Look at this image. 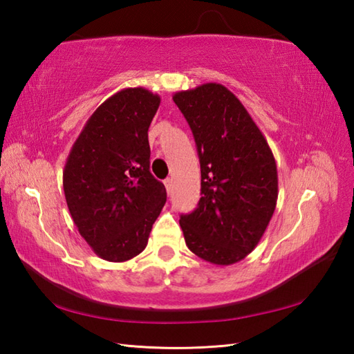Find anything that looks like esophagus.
<instances>
[{
    "label": "esophagus",
    "mask_w": 354,
    "mask_h": 354,
    "mask_svg": "<svg viewBox=\"0 0 354 354\" xmlns=\"http://www.w3.org/2000/svg\"><path fill=\"white\" fill-rule=\"evenodd\" d=\"M164 185H165V190H167V193H171V190H173V179L171 178L164 179Z\"/></svg>",
    "instance_id": "34e87169"
}]
</instances>
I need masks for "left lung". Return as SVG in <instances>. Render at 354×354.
Masks as SVG:
<instances>
[{
	"label": "left lung",
	"instance_id": "1",
	"mask_svg": "<svg viewBox=\"0 0 354 354\" xmlns=\"http://www.w3.org/2000/svg\"><path fill=\"white\" fill-rule=\"evenodd\" d=\"M196 141L201 199L179 219L189 250L213 265L243 260L265 234L278 198L277 164L265 135L237 97L221 84L179 91Z\"/></svg>",
	"mask_w": 354,
	"mask_h": 354
}]
</instances>
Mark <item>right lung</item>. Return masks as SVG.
Wrapping results in <instances>:
<instances>
[{
	"label": "right lung",
	"mask_w": 354,
	"mask_h": 354,
	"mask_svg": "<svg viewBox=\"0 0 354 354\" xmlns=\"http://www.w3.org/2000/svg\"><path fill=\"white\" fill-rule=\"evenodd\" d=\"M161 99L124 88L88 118L64 169V193L80 236L100 259L126 261L145 250L167 201L150 173L147 138Z\"/></svg>",
	"instance_id": "obj_1"
}]
</instances>
